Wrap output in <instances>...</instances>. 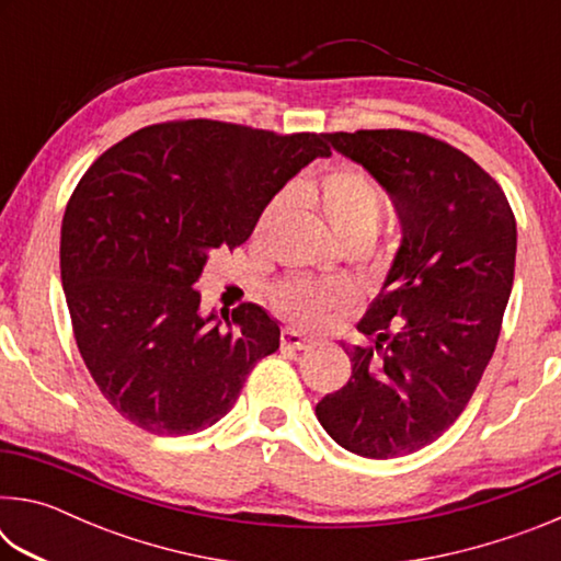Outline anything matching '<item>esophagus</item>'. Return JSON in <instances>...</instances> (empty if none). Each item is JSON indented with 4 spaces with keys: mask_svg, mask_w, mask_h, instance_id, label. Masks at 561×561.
I'll list each match as a JSON object with an SVG mask.
<instances>
[{
    "mask_svg": "<svg viewBox=\"0 0 561 561\" xmlns=\"http://www.w3.org/2000/svg\"><path fill=\"white\" fill-rule=\"evenodd\" d=\"M279 341H282V348H287V351L309 348V339H304L299 331H294V329H284Z\"/></svg>",
    "mask_w": 561,
    "mask_h": 561,
    "instance_id": "obj_1",
    "label": "esophagus"
}]
</instances>
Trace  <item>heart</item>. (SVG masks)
<instances>
[{
  "label": "heart",
  "mask_w": 561,
  "mask_h": 561,
  "mask_svg": "<svg viewBox=\"0 0 561 561\" xmlns=\"http://www.w3.org/2000/svg\"><path fill=\"white\" fill-rule=\"evenodd\" d=\"M297 197L319 207L331 230L341 242H371L378 225L383 220L386 201L378 185L364 170L354 165L331 168L314 185L297 187ZM289 205L287 195H274L262 207L254 222V240L267 242L279 217ZM348 301V289L339 284H321L304 277H287L272 287V307L279 317L291 324L314 329L327 314L344 307Z\"/></svg>",
  "instance_id": "obj_1"
}]
</instances>
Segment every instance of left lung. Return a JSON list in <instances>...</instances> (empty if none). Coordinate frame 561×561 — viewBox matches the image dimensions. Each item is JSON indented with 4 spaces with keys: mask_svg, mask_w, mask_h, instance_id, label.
Returning a JSON list of instances; mask_svg holds the SVG:
<instances>
[{
    "mask_svg": "<svg viewBox=\"0 0 561 561\" xmlns=\"http://www.w3.org/2000/svg\"><path fill=\"white\" fill-rule=\"evenodd\" d=\"M364 165L401 217L383 289L358 321L371 346H344L351 378L317 403L341 448L398 458L458 421L497 346L515 279L517 222L470 156L415 130L327 133Z\"/></svg>",
    "mask_w": 561,
    "mask_h": 561,
    "instance_id": "8db88e82",
    "label": "left lung"
}]
</instances>
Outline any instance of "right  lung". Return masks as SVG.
<instances>
[{
	"mask_svg": "<svg viewBox=\"0 0 561 561\" xmlns=\"http://www.w3.org/2000/svg\"><path fill=\"white\" fill-rule=\"evenodd\" d=\"M319 156L324 133L193 118L130 133L83 173L61 222V282L83 364L126 421L153 435L210 428L279 348L257 304L203 317L195 282Z\"/></svg>",
	"mask_w": 561,
	"mask_h": 561,
	"instance_id": "add662e5",
	"label": "right lung"
}]
</instances>
